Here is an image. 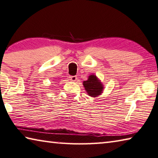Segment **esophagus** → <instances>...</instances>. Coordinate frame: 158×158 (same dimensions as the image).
Returning a JSON list of instances; mask_svg holds the SVG:
<instances>
[{
	"instance_id": "1",
	"label": "esophagus",
	"mask_w": 158,
	"mask_h": 158,
	"mask_svg": "<svg viewBox=\"0 0 158 158\" xmlns=\"http://www.w3.org/2000/svg\"><path fill=\"white\" fill-rule=\"evenodd\" d=\"M69 79L73 81H76L77 80V76H70L69 77Z\"/></svg>"
}]
</instances>
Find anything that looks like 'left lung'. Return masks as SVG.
<instances>
[{
    "instance_id": "left-lung-1",
    "label": "left lung",
    "mask_w": 158,
    "mask_h": 158,
    "mask_svg": "<svg viewBox=\"0 0 158 158\" xmlns=\"http://www.w3.org/2000/svg\"><path fill=\"white\" fill-rule=\"evenodd\" d=\"M85 90L90 97L96 98L103 93L104 85L98 77L95 74H90L86 81H83Z\"/></svg>"
}]
</instances>
